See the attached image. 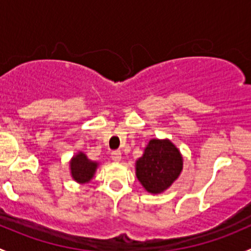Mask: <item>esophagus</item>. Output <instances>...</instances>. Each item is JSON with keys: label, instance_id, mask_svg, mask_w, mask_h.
Segmentation results:
<instances>
[{"label": "esophagus", "instance_id": "esophagus-1", "mask_svg": "<svg viewBox=\"0 0 251 251\" xmlns=\"http://www.w3.org/2000/svg\"><path fill=\"white\" fill-rule=\"evenodd\" d=\"M111 159L114 161H120L121 160V151H114L111 153Z\"/></svg>", "mask_w": 251, "mask_h": 251}]
</instances>
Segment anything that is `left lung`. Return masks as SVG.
<instances>
[{
  "label": "left lung",
  "mask_w": 251,
  "mask_h": 251,
  "mask_svg": "<svg viewBox=\"0 0 251 251\" xmlns=\"http://www.w3.org/2000/svg\"><path fill=\"white\" fill-rule=\"evenodd\" d=\"M182 168L183 159L173 142L153 138L136 161V176L147 192L159 194L178 178Z\"/></svg>",
  "instance_id": "1"
}]
</instances>
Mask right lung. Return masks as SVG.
Returning <instances> with one entry per match:
<instances>
[{"label":"right lung","instance_id":"1","mask_svg":"<svg viewBox=\"0 0 251 251\" xmlns=\"http://www.w3.org/2000/svg\"><path fill=\"white\" fill-rule=\"evenodd\" d=\"M97 168L98 163L90 160L82 151H78L70 160V173L73 179L81 184L88 183L93 178Z\"/></svg>","mask_w":251,"mask_h":251}]
</instances>
